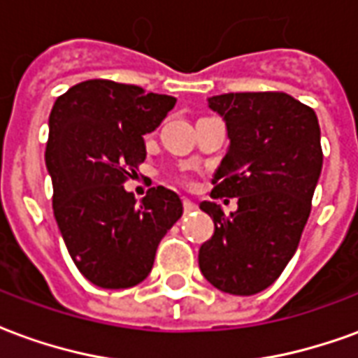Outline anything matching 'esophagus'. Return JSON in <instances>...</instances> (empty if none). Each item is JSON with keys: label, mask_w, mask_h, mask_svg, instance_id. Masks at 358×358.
<instances>
[{"label": "esophagus", "mask_w": 358, "mask_h": 358, "mask_svg": "<svg viewBox=\"0 0 358 358\" xmlns=\"http://www.w3.org/2000/svg\"><path fill=\"white\" fill-rule=\"evenodd\" d=\"M195 209H197V205H195L194 201H189V199H184V213H186V215L194 213Z\"/></svg>", "instance_id": "esophagus-1"}]
</instances>
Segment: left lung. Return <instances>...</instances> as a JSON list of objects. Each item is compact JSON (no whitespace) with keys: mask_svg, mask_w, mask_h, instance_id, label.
I'll list each match as a JSON object with an SVG mask.
<instances>
[{"mask_svg":"<svg viewBox=\"0 0 358 358\" xmlns=\"http://www.w3.org/2000/svg\"><path fill=\"white\" fill-rule=\"evenodd\" d=\"M207 101L230 140L210 195L238 197V209L226 217L215 201L199 205L215 222L199 268L220 292L253 295L274 284L297 251L322 171L320 126L315 110L282 92Z\"/></svg>","mask_w":358,"mask_h":358,"instance_id":"1","label":"left lung"}]
</instances>
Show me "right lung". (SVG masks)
I'll list each match as a JSON object with an SVG mask.
<instances>
[{"mask_svg": "<svg viewBox=\"0 0 358 358\" xmlns=\"http://www.w3.org/2000/svg\"><path fill=\"white\" fill-rule=\"evenodd\" d=\"M176 99L113 80H86L57 97L50 115L45 166L53 215L69 255L92 284L122 289L153 268L157 248L182 217V199L163 186L138 205L124 180L145 161L143 136Z\"/></svg>", "mask_w": 358, "mask_h": 358, "instance_id": "obj_1", "label": "right lung"}]
</instances>
